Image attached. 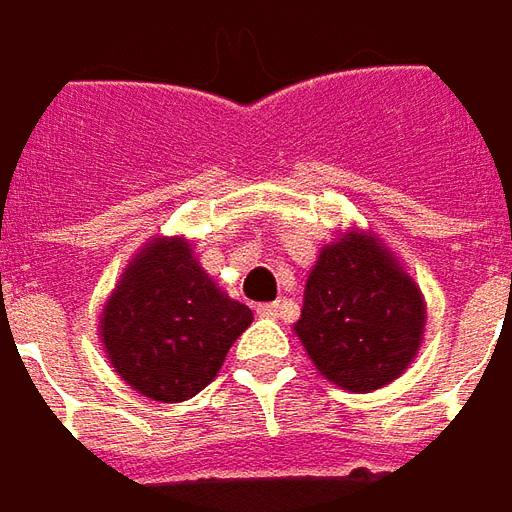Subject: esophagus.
Here are the masks:
<instances>
[{"label": "esophagus", "instance_id": "1", "mask_svg": "<svg viewBox=\"0 0 512 512\" xmlns=\"http://www.w3.org/2000/svg\"><path fill=\"white\" fill-rule=\"evenodd\" d=\"M257 315L260 318H279L282 315V304L271 301V304H257Z\"/></svg>", "mask_w": 512, "mask_h": 512}]
</instances>
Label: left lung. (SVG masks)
<instances>
[{
    "mask_svg": "<svg viewBox=\"0 0 512 512\" xmlns=\"http://www.w3.org/2000/svg\"><path fill=\"white\" fill-rule=\"evenodd\" d=\"M293 332L323 378L362 395L414 362L425 299L376 235L351 230L321 249Z\"/></svg>",
    "mask_w": 512,
    "mask_h": 512,
    "instance_id": "obj_1",
    "label": "left lung"
}]
</instances>
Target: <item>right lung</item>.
<instances>
[{
    "label": "right lung",
    "instance_id": "1",
    "mask_svg": "<svg viewBox=\"0 0 512 512\" xmlns=\"http://www.w3.org/2000/svg\"><path fill=\"white\" fill-rule=\"evenodd\" d=\"M252 310L213 282L180 235L153 238L128 263L101 315V343L131 389L180 403L211 384Z\"/></svg>",
    "mask_w": 512,
    "mask_h": 512
}]
</instances>
